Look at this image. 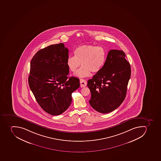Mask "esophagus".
Here are the masks:
<instances>
[{"mask_svg": "<svg viewBox=\"0 0 161 161\" xmlns=\"http://www.w3.org/2000/svg\"><path fill=\"white\" fill-rule=\"evenodd\" d=\"M80 87L83 88V87H85L86 86V80L81 79L80 80Z\"/></svg>", "mask_w": 161, "mask_h": 161, "instance_id": "34e87169", "label": "esophagus"}]
</instances>
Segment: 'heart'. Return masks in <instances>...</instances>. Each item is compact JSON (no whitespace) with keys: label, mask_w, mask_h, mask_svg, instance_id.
Returning <instances> with one entry per match:
<instances>
[{"label":"heart","mask_w":161,"mask_h":161,"mask_svg":"<svg viewBox=\"0 0 161 161\" xmlns=\"http://www.w3.org/2000/svg\"><path fill=\"white\" fill-rule=\"evenodd\" d=\"M75 56L68 58L66 64L69 70L75 72L81 64L82 67L77 71L75 75L77 77H88L91 72L100 71L106 59L105 49L100 46L85 45L75 49Z\"/></svg>","instance_id":"heart-1"}]
</instances>
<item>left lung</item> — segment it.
Listing matches in <instances>:
<instances>
[{
	"mask_svg": "<svg viewBox=\"0 0 161 161\" xmlns=\"http://www.w3.org/2000/svg\"><path fill=\"white\" fill-rule=\"evenodd\" d=\"M130 75V66L125 52L109 50L102 69L88 81L91 106L101 113L116 109L125 100Z\"/></svg>",
	"mask_w": 161,
	"mask_h": 161,
	"instance_id": "1",
	"label": "left lung"
}]
</instances>
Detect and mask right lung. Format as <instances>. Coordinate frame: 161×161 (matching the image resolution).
<instances>
[{
    "label": "right lung",
    "mask_w": 161,
    "mask_h": 161,
    "mask_svg": "<svg viewBox=\"0 0 161 161\" xmlns=\"http://www.w3.org/2000/svg\"><path fill=\"white\" fill-rule=\"evenodd\" d=\"M68 49L63 43L39 50L31 62L29 84L36 102L50 115H60L70 105L72 93L80 87L77 77H68Z\"/></svg>",
    "instance_id": "1"
}]
</instances>
